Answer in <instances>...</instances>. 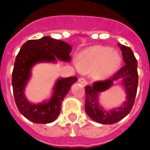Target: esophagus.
Masks as SVG:
<instances>
[{"label": "esophagus", "mask_w": 150, "mask_h": 150, "mask_svg": "<svg viewBox=\"0 0 150 150\" xmlns=\"http://www.w3.org/2000/svg\"><path fill=\"white\" fill-rule=\"evenodd\" d=\"M79 82L81 83L82 85H83V86H86V85L87 84V81L86 80L85 78H79Z\"/></svg>", "instance_id": "esophagus-1"}]
</instances>
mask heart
I'll return each mask as SVG.
<instances>
[{"label": "heart", "instance_id": "1", "mask_svg": "<svg viewBox=\"0 0 150 150\" xmlns=\"http://www.w3.org/2000/svg\"><path fill=\"white\" fill-rule=\"evenodd\" d=\"M78 67L83 72H93L98 80H104L113 75L121 61L118 52L110 48L94 46L86 48L78 56Z\"/></svg>", "mask_w": 150, "mask_h": 150}]
</instances>
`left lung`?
Masks as SVG:
<instances>
[{
	"label": "left lung",
	"instance_id": "left-lung-1",
	"mask_svg": "<svg viewBox=\"0 0 150 150\" xmlns=\"http://www.w3.org/2000/svg\"><path fill=\"white\" fill-rule=\"evenodd\" d=\"M122 51L125 65L117 71L110 79L94 82L92 86H86L85 110L88 116L96 122L103 125H112L126 117L132 108L136 96L139 75L137 71V60L130 47L118 43ZM115 81H121L126 93V101L118 108L105 110L100 105V93L109 88Z\"/></svg>",
	"mask_w": 150,
	"mask_h": 150
}]
</instances>
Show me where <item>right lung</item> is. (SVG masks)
<instances>
[{
    "mask_svg": "<svg viewBox=\"0 0 150 150\" xmlns=\"http://www.w3.org/2000/svg\"><path fill=\"white\" fill-rule=\"evenodd\" d=\"M71 46L62 40L49 36L31 40L22 46L12 71V87L15 101L21 114L28 120L37 124L54 121L61 112V103L77 77L60 78L53 88V94L48 101L37 104L30 103L25 96V87L31 77L32 68L41 62L56 63L59 61H71Z\"/></svg>",
    "mask_w": 150,
    "mask_h": 150,
    "instance_id": "add662e5",
    "label": "right lung"
}]
</instances>
